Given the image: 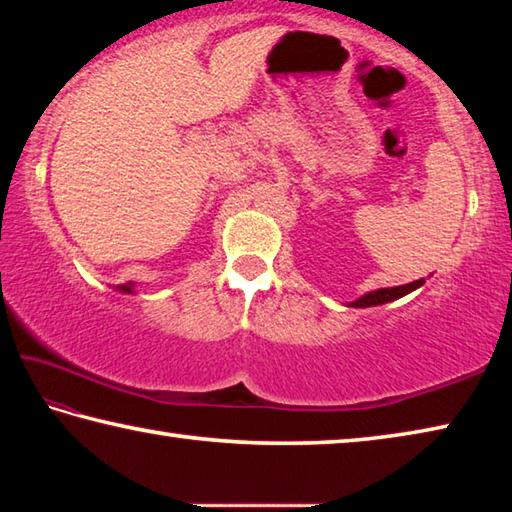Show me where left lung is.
Here are the masks:
<instances>
[{
	"label": "left lung",
	"mask_w": 512,
	"mask_h": 512,
	"mask_svg": "<svg viewBox=\"0 0 512 512\" xmlns=\"http://www.w3.org/2000/svg\"><path fill=\"white\" fill-rule=\"evenodd\" d=\"M424 284V277L422 280H415L411 284H402V287H391V289H377V291H368L366 296H361L359 300L350 302V307H377V305H384V302H391L406 296V293L415 291L418 287Z\"/></svg>",
	"instance_id": "8db88e82"
}]
</instances>
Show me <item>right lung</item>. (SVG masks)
Returning a JSON list of instances; mask_svg holds the SVG:
<instances>
[{"label":"right lung","mask_w":512,"mask_h":512,"mask_svg":"<svg viewBox=\"0 0 512 512\" xmlns=\"http://www.w3.org/2000/svg\"><path fill=\"white\" fill-rule=\"evenodd\" d=\"M117 291L121 293H135V282H126V284H119Z\"/></svg>","instance_id":"obj_1"}]
</instances>
